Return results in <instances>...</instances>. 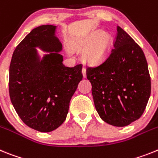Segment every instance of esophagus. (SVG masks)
Wrapping results in <instances>:
<instances>
[{
  "mask_svg": "<svg viewBox=\"0 0 158 158\" xmlns=\"http://www.w3.org/2000/svg\"><path fill=\"white\" fill-rule=\"evenodd\" d=\"M82 73H83V78H86V76H87V75H86V73H87V71H86V68H83V69H82Z\"/></svg>",
  "mask_w": 158,
  "mask_h": 158,
  "instance_id": "obj_1",
  "label": "esophagus"
}]
</instances>
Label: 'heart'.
<instances>
[{
    "label": "heart",
    "instance_id": "obj_1",
    "mask_svg": "<svg viewBox=\"0 0 158 158\" xmlns=\"http://www.w3.org/2000/svg\"><path fill=\"white\" fill-rule=\"evenodd\" d=\"M111 45V38L102 30H97L87 39L75 45L78 50H86L83 59L91 64H99L106 59Z\"/></svg>",
    "mask_w": 158,
    "mask_h": 158
}]
</instances>
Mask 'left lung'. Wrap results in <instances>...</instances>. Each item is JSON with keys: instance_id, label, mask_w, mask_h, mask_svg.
I'll use <instances>...</instances> for the list:
<instances>
[{"instance_id": "obj_1", "label": "left lung", "mask_w": 158, "mask_h": 158, "mask_svg": "<svg viewBox=\"0 0 158 158\" xmlns=\"http://www.w3.org/2000/svg\"><path fill=\"white\" fill-rule=\"evenodd\" d=\"M110 56L101 65L87 69L95 109L114 127H126L143 114L151 92L148 64L139 45L117 26Z\"/></svg>"}]
</instances>
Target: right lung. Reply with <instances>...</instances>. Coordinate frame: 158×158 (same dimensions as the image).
<instances>
[{
    "instance_id": "right-lung-1",
    "label": "right lung",
    "mask_w": 158,
    "mask_h": 158,
    "mask_svg": "<svg viewBox=\"0 0 158 158\" xmlns=\"http://www.w3.org/2000/svg\"><path fill=\"white\" fill-rule=\"evenodd\" d=\"M51 24L34 28L18 44L9 67V95L28 127L51 132L66 120L71 97L83 79L82 65L68 68L63 46ZM39 48L45 52L41 56Z\"/></svg>"
}]
</instances>
